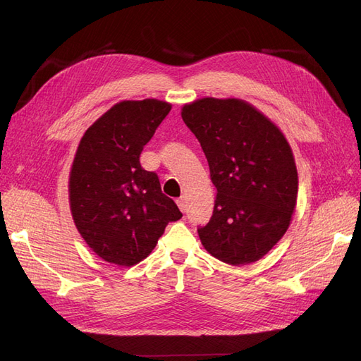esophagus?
Here are the masks:
<instances>
[{
  "label": "esophagus",
  "instance_id": "34e87169",
  "mask_svg": "<svg viewBox=\"0 0 361 361\" xmlns=\"http://www.w3.org/2000/svg\"><path fill=\"white\" fill-rule=\"evenodd\" d=\"M176 203H178V206H179V209L182 211V212H187V199L185 197H179L178 200H176Z\"/></svg>",
  "mask_w": 361,
  "mask_h": 361
}]
</instances>
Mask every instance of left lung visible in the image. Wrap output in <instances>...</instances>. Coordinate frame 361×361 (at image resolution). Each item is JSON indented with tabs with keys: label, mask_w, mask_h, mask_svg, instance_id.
<instances>
[{
	"label": "left lung",
	"mask_w": 361,
	"mask_h": 361,
	"mask_svg": "<svg viewBox=\"0 0 361 361\" xmlns=\"http://www.w3.org/2000/svg\"><path fill=\"white\" fill-rule=\"evenodd\" d=\"M185 125L209 164L216 199L197 232L209 253L231 265L264 257L286 233L298 174L281 130L241 99L203 97L183 105Z\"/></svg>",
	"instance_id": "1"
}]
</instances>
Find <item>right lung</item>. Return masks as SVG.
<instances>
[{"label": "right lung", "instance_id": "add662e5", "mask_svg": "<svg viewBox=\"0 0 361 361\" xmlns=\"http://www.w3.org/2000/svg\"><path fill=\"white\" fill-rule=\"evenodd\" d=\"M157 99L123 101L85 130L72 164L69 202L76 228L94 253L133 267L182 216L161 191L158 174L140 164L143 147L170 113Z\"/></svg>", "mask_w": 361, "mask_h": 361}]
</instances>
